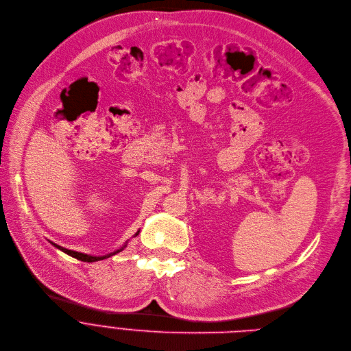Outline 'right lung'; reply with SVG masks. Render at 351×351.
Returning a JSON list of instances; mask_svg holds the SVG:
<instances>
[{
	"label": "right lung",
	"mask_w": 351,
	"mask_h": 351,
	"mask_svg": "<svg viewBox=\"0 0 351 351\" xmlns=\"http://www.w3.org/2000/svg\"><path fill=\"white\" fill-rule=\"evenodd\" d=\"M138 234V232H137ZM136 234V235H137ZM56 247H58L60 250H62L64 253H67V254H70V256H73V258H75V259H78V261H81V262H97V261H102V259H106V258H110L112 256V253L110 254H108V256H98V258H95V256H89V254H85V253H80V252H75V250H69V249H66V247H61V246H58V245H56V243H53ZM120 250H123V247L121 249H119V250H116L114 253H119ZM113 253V254H114Z\"/></svg>",
	"instance_id": "add662e5"
}]
</instances>
